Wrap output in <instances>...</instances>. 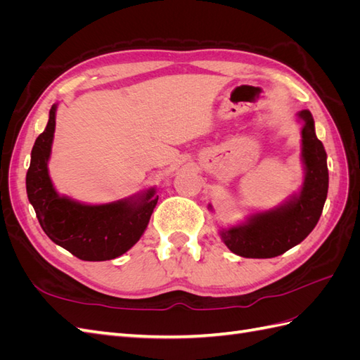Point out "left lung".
I'll list each match as a JSON object with an SVG mask.
<instances>
[{"mask_svg": "<svg viewBox=\"0 0 360 360\" xmlns=\"http://www.w3.org/2000/svg\"><path fill=\"white\" fill-rule=\"evenodd\" d=\"M302 127V159L304 181L299 195L274 210L250 216L248 222L221 237L231 252L245 258H274L299 245L317 225L328 197L329 172L326 150L315 135L314 118L308 110L299 112Z\"/></svg>", "mask_w": 360, "mask_h": 360, "instance_id": "obj_1", "label": "left lung"}]
</instances>
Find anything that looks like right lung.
I'll return each mask as SVG.
<instances>
[{
	"instance_id": "1",
	"label": "right lung",
	"mask_w": 360,
	"mask_h": 360,
	"mask_svg": "<svg viewBox=\"0 0 360 360\" xmlns=\"http://www.w3.org/2000/svg\"><path fill=\"white\" fill-rule=\"evenodd\" d=\"M56 111L57 105H52L46 129L31 150L27 172L28 200L43 231L53 243L84 261L117 258L143 236L159 197L153 188L135 197L101 205H86L60 197L48 172Z\"/></svg>"
}]
</instances>
